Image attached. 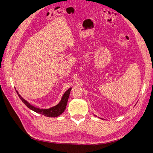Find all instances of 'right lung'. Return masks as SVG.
Listing matches in <instances>:
<instances>
[{"instance_id":"obj_1","label":"right lung","mask_w":153,"mask_h":153,"mask_svg":"<svg viewBox=\"0 0 153 153\" xmlns=\"http://www.w3.org/2000/svg\"><path fill=\"white\" fill-rule=\"evenodd\" d=\"M71 89V88H69V89H68V91L65 92V93L64 94L62 98L61 99V101H60V103L58 105L53 106V107L48 108V109H41V108L34 107V106L31 105L29 103L27 102V101H25L24 99H23L22 97H21V96L18 94V92L17 91H16V92L18 94V96H19L20 100L23 101V103H24L27 106V107L30 108V110L34 111V112H36L37 113L44 115L45 116L49 117H55L59 116V115H61L62 113H63L64 110H65V108L66 107V105H67L69 96V94H70Z\"/></svg>"}]
</instances>
